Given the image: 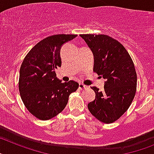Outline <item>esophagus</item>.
<instances>
[{"instance_id": "34e87169", "label": "esophagus", "mask_w": 154, "mask_h": 154, "mask_svg": "<svg viewBox=\"0 0 154 154\" xmlns=\"http://www.w3.org/2000/svg\"><path fill=\"white\" fill-rule=\"evenodd\" d=\"M87 86H86V85L82 84V83H80L79 84V89L81 90V91H82V90H84V89H86Z\"/></svg>"}]
</instances>
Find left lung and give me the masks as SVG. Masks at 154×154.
<instances>
[{
    "instance_id": "left-lung-1",
    "label": "left lung",
    "mask_w": 154,
    "mask_h": 154,
    "mask_svg": "<svg viewBox=\"0 0 154 154\" xmlns=\"http://www.w3.org/2000/svg\"><path fill=\"white\" fill-rule=\"evenodd\" d=\"M94 56V72L105 79V91L92 86L96 94L88 109L95 118L111 124L124 114L134 97L137 74L124 45L105 34H80Z\"/></svg>"
}]
</instances>
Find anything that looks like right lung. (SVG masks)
I'll return each instance as SVG.
<instances>
[{"instance_id":"obj_1","label":"right lung","mask_w":154,"mask_h":154,"mask_svg":"<svg viewBox=\"0 0 154 154\" xmlns=\"http://www.w3.org/2000/svg\"><path fill=\"white\" fill-rule=\"evenodd\" d=\"M76 34H55L40 41L30 49L20 67L19 90L29 112L41 120H50L63 111L79 83L62 82L55 68L61 66L60 48Z\"/></svg>"}]
</instances>
